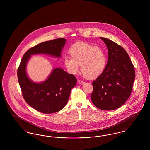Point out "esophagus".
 Listing matches in <instances>:
<instances>
[{"label": "esophagus", "mask_w": 150, "mask_h": 150, "mask_svg": "<svg viewBox=\"0 0 150 150\" xmlns=\"http://www.w3.org/2000/svg\"><path fill=\"white\" fill-rule=\"evenodd\" d=\"M78 84H84L85 83V82L84 81H82L81 80H79L78 81Z\"/></svg>", "instance_id": "34e87169"}]
</instances>
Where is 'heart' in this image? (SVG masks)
I'll use <instances>...</instances> for the list:
<instances>
[{
	"label": "heart",
	"instance_id": "obj_1",
	"mask_svg": "<svg viewBox=\"0 0 150 150\" xmlns=\"http://www.w3.org/2000/svg\"><path fill=\"white\" fill-rule=\"evenodd\" d=\"M71 57L65 56L64 64L70 74L75 75L80 70L86 78H96L105 71L107 64V54L98 46L85 43H77L69 50Z\"/></svg>",
	"mask_w": 150,
	"mask_h": 150
}]
</instances>
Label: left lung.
Listing matches in <instances>:
<instances>
[{"instance_id": "8db88e82", "label": "left lung", "mask_w": 150, "mask_h": 150, "mask_svg": "<svg viewBox=\"0 0 150 150\" xmlns=\"http://www.w3.org/2000/svg\"><path fill=\"white\" fill-rule=\"evenodd\" d=\"M100 38L107 46L108 61L104 72L92 83L91 99L95 106L110 111L121 107L128 99L136 74L126 50L108 39Z\"/></svg>"}]
</instances>
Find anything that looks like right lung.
I'll return each mask as SVG.
<instances>
[{
	"instance_id": "obj_1",
	"label": "right lung",
	"mask_w": 150,
	"mask_h": 150,
	"mask_svg": "<svg viewBox=\"0 0 150 150\" xmlns=\"http://www.w3.org/2000/svg\"><path fill=\"white\" fill-rule=\"evenodd\" d=\"M66 40L56 39L40 43L23 55L17 70L23 97L31 107L43 114L55 113L66 106L77 80L74 75L60 68L53 69L43 82L35 83L27 75L26 66L32 55L44 54L61 58Z\"/></svg>"
}]
</instances>
